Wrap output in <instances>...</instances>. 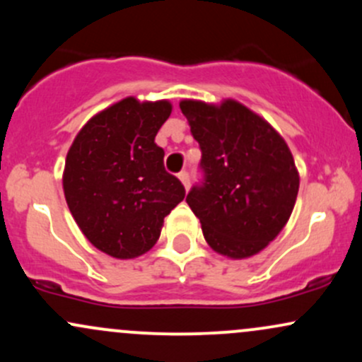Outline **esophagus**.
<instances>
[{"mask_svg":"<svg viewBox=\"0 0 362 362\" xmlns=\"http://www.w3.org/2000/svg\"><path fill=\"white\" fill-rule=\"evenodd\" d=\"M178 178H180V182H182V184H184L185 190L189 189V185H190V180H189V173H187V172H180V173H178Z\"/></svg>","mask_w":362,"mask_h":362,"instance_id":"obj_1","label":"esophagus"}]
</instances>
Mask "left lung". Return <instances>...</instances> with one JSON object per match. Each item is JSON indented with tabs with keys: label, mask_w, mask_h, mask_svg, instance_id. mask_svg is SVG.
<instances>
[{
	"label": "left lung",
	"mask_w": 362,
	"mask_h": 362,
	"mask_svg": "<svg viewBox=\"0 0 362 362\" xmlns=\"http://www.w3.org/2000/svg\"><path fill=\"white\" fill-rule=\"evenodd\" d=\"M202 151L204 184L187 204L201 221L207 245L228 259L257 255L289 221L298 189L291 149L279 132L243 103L180 102Z\"/></svg>",
	"instance_id": "1"
}]
</instances>
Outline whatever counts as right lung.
I'll return each mask as SVG.
<instances>
[{
  "label": "right lung",
  "mask_w": 362,
  "mask_h": 362,
  "mask_svg": "<svg viewBox=\"0 0 362 362\" xmlns=\"http://www.w3.org/2000/svg\"><path fill=\"white\" fill-rule=\"evenodd\" d=\"M170 114L168 100L126 97L95 114L66 155L62 189L69 211L86 240L114 259L151 250L165 216L185 197L155 143Z\"/></svg>",
  "instance_id": "1"
}]
</instances>
